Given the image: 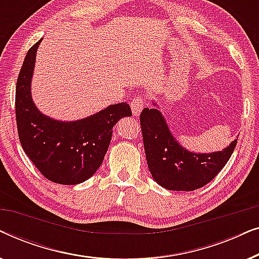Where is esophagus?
I'll use <instances>...</instances> for the list:
<instances>
[{
  "label": "esophagus",
  "mask_w": 259,
  "mask_h": 259,
  "mask_svg": "<svg viewBox=\"0 0 259 259\" xmlns=\"http://www.w3.org/2000/svg\"><path fill=\"white\" fill-rule=\"evenodd\" d=\"M145 106V99L143 95H137L133 98V100L131 101V107H132L133 115H139L140 112L143 111Z\"/></svg>",
  "instance_id": "obj_1"
}]
</instances>
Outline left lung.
Listing matches in <instances>:
<instances>
[{
	"label": "left lung",
	"mask_w": 259,
	"mask_h": 259,
	"mask_svg": "<svg viewBox=\"0 0 259 259\" xmlns=\"http://www.w3.org/2000/svg\"><path fill=\"white\" fill-rule=\"evenodd\" d=\"M145 154L153 179L172 191H193L211 182L235 151L237 140L223 151L197 154L180 146L157 108L140 113Z\"/></svg>",
	"instance_id": "left-lung-1"
}]
</instances>
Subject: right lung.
I'll return each mask as SVG.
<instances>
[{"label": "right lung", "instance_id": "right-lung-1", "mask_svg": "<svg viewBox=\"0 0 259 259\" xmlns=\"http://www.w3.org/2000/svg\"><path fill=\"white\" fill-rule=\"evenodd\" d=\"M37 41L24 58L16 82L15 114L20 143L42 176L53 183L75 185L97 172L112 139L113 126L131 116L130 105H111L77 121H58L42 114L31 100Z\"/></svg>", "mask_w": 259, "mask_h": 259}]
</instances>
